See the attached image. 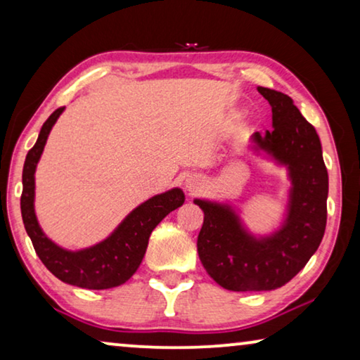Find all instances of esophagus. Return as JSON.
I'll return each instance as SVG.
<instances>
[{
    "mask_svg": "<svg viewBox=\"0 0 360 360\" xmlns=\"http://www.w3.org/2000/svg\"><path fill=\"white\" fill-rule=\"evenodd\" d=\"M202 187V179L197 178V176H189L186 179V189L189 192H197Z\"/></svg>",
    "mask_w": 360,
    "mask_h": 360,
    "instance_id": "obj_1",
    "label": "esophagus"
}]
</instances>
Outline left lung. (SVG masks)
Returning <instances> with one entry per match:
<instances>
[{"label": "left lung", "mask_w": 360, "mask_h": 360, "mask_svg": "<svg viewBox=\"0 0 360 360\" xmlns=\"http://www.w3.org/2000/svg\"><path fill=\"white\" fill-rule=\"evenodd\" d=\"M272 109V130L251 135L262 158L287 169L290 187L277 229L252 233L229 200L194 199L204 212L197 252L207 274L233 292L274 290L293 279L320 246L326 229L328 171L315 127L292 98L257 86Z\"/></svg>", "instance_id": "8db88e82"}]
</instances>
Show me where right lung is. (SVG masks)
<instances>
[{"label": "right lung", "instance_id": "obj_1", "mask_svg": "<svg viewBox=\"0 0 360 360\" xmlns=\"http://www.w3.org/2000/svg\"><path fill=\"white\" fill-rule=\"evenodd\" d=\"M65 108H60L45 120L39 139L29 150L22 169L21 214L34 250L44 266L55 277L70 285L91 290H104L127 282L143 259L151 231L173 212L184 204V192L179 187L150 197L135 207L109 236L93 246L67 250L45 235L35 215V169L50 130Z\"/></svg>", "mask_w": 360, "mask_h": 360}]
</instances>
